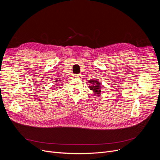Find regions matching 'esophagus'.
I'll return each mask as SVG.
<instances>
[{
  "label": "esophagus",
  "instance_id": "obj_1",
  "mask_svg": "<svg viewBox=\"0 0 160 160\" xmlns=\"http://www.w3.org/2000/svg\"><path fill=\"white\" fill-rule=\"evenodd\" d=\"M75 77L77 78H79V79H80V78H82V75L81 74H76V75H75Z\"/></svg>",
  "mask_w": 160,
  "mask_h": 160
}]
</instances>
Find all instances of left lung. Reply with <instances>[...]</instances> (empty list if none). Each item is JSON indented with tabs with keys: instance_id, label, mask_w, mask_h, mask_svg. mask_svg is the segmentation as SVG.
Masks as SVG:
<instances>
[{
	"instance_id": "8db88e82",
	"label": "left lung",
	"mask_w": 160,
	"mask_h": 160,
	"mask_svg": "<svg viewBox=\"0 0 160 160\" xmlns=\"http://www.w3.org/2000/svg\"><path fill=\"white\" fill-rule=\"evenodd\" d=\"M89 83H91L90 86H89V89L94 92L95 95L100 96V94H101L100 93H101V90L102 89L101 83H100V82L98 81L97 80H89Z\"/></svg>"
}]
</instances>
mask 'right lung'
<instances>
[{"label": "right lung", "instance_id": "right-lung-1", "mask_svg": "<svg viewBox=\"0 0 160 160\" xmlns=\"http://www.w3.org/2000/svg\"><path fill=\"white\" fill-rule=\"evenodd\" d=\"M60 80H56V82H60Z\"/></svg>", "mask_w": 160, "mask_h": 160}]
</instances>
